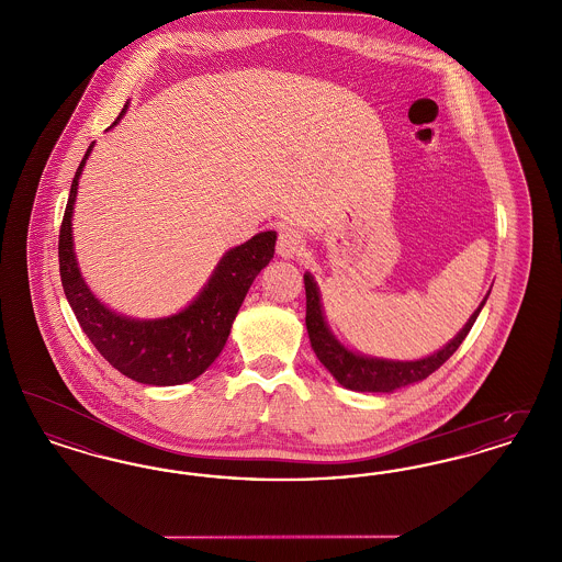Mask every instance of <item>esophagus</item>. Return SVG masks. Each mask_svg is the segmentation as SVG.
<instances>
[{"instance_id":"1","label":"esophagus","mask_w":562,"mask_h":562,"mask_svg":"<svg viewBox=\"0 0 562 562\" xmlns=\"http://www.w3.org/2000/svg\"><path fill=\"white\" fill-rule=\"evenodd\" d=\"M305 250V238L293 227H284L278 236V255L284 259H294Z\"/></svg>"}]
</instances>
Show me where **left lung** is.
Wrapping results in <instances>:
<instances>
[{
	"mask_svg": "<svg viewBox=\"0 0 562 562\" xmlns=\"http://www.w3.org/2000/svg\"><path fill=\"white\" fill-rule=\"evenodd\" d=\"M303 280H305V299H307L305 324H307L312 348L316 351L322 364L330 371V374L344 387L353 390V392H394L402 385L417 383V381L429 376L434 371H438L453 356L457 348L461 346V341L468 337L470 328L474 326V322L481 314L482 305L488 296V294L484 296L479 310L472 314L468 324L459 330V335L454 337L453 341L447 344L440 351H436L434 356H428V358H422V360H413V362H394V360L364 358V356H358V353L344 348L330 335V330L324 322L321 294H318L314 278L310 273H305Z\"/></svg>",
	"mask_w": 562,
	"mask_h": 562,
	"instance_id": "8db88e82",
	"label": "left lung"
}]
</instances>
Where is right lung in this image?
<instances>
[{"label": "right lung", "mask_w": 562, "mask_h": 562, "mask_svg": "<svg viewBox=\"0 0 562 562\" xmlns=\"http://www.w3.org/2000/svg\"><path fill=\"white\" fill-rule=\"evenodd\" d=\"M90 151L92 143L74 177L58 234V268L65 296L86 337L120 373L147 385H179L193 381L213 364L225 346L232 322L236 321L252 280L273 257L276 232L257 234L225 252L209 284L188 310L161 321L117 316L90 293L81 280L74 255L71 213L81 168Z\"/></svg>", "instance_id": "obj_1"}]
</instances>
